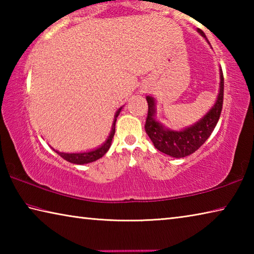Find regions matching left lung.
<instances>
[{
  "label": "left lung",
  "mask_w": 254,
  "mask_h": 254,
  "mask_svg": "<svg viewBox=\"0 0 254 254\" xmlns=\"http://www.w3.org/2000/svg\"><path fill=\"white\" fill-rule=\"evenodd\" d=\"M201 36L205 37L204 32L198 30ZM206 38V37H205ZM221 86L217 101L205 117L190 127L183 131H170L165 128L160 123L154 120V101L148 96V115L145 120L144 128L147 134L151 139L159 151L175 158H184L194 153L204 144L213 130L216 127L218 119L221 117L223 109V97H224V77L221 69Z\"/></svg>",
  "instance_id": "left-lung-1"
}]
</instances>
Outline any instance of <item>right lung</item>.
<instances>
[{
	"instance_id": "add662e5",
	"label": "right lung",
	"mask_w": 254,
	"mask_h": 254,
	"mask_svg": "<svg viewBox=\"0 0 254 254\" xmlns=\"http://www.w3.org/2000/svg\"><path fill=\"white\" fill-rule=\"evenodd\" d=\"M121 110H122V107H120V109L117 112V114H115V120H114L113 127H112L111 134L109 136V139L105 141V143L103 144L101 148H98L96 150H93V151H89V152H84V153H64V152L56 151V150H55V151L57 152L63 159H65L66 161L71 162V163H76V165H84V163L96 161L97 159L102 158L107 151H109V149L111 147V143H112V139H113L114 133H115V122H117V118L119 117V114H120V112H121Z\"/></svg>"
}]
</instances>
